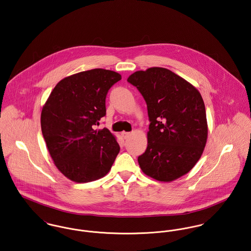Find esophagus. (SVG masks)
<instances>
[{
    "instance_id": "34e87169",
    "label": "esophagus",
    "mask_w": 251,
    "mask_h": 251,
    "mask_svg": "<svg viewBox=\"0 0 251 251\" xmlns=\"http://www.w3.org/2000/svg\"><path fill=\"white\" fill-rule=\"evenodd\" d=\"M130 135H131V134H130V133H128V132H122V133H121V135H122V137H123L124 139L128 138V137L130 136Z\"/></svg>"
}]
</instances>
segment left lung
Masks as SVG:
<instances>
[{
    "mask_svg": "<svg viewBox=\"0 0 251 251\" xmlns=\"http://www.w3.org/2000/svg\"><path fill=\"white\" fill-rule=\"evenodd\" d=\"M127 81L147 104L148 145L137 160L142 172L159 181H173L198 162L207 140L205 106L200 92L173 72L154 67Z\"/></svg>",
    "mask_w": 251,
    "mask_h": 251,
    "instance_id": "left-lung-1",
    "label": "left lung"
}]
</instances>
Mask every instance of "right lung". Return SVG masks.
I'll list each match as a JSON object with an SVG mask.
<instances>
[{"label":"right lung","mask_w":251,"mask_h":251,"mask_svg":"<svg viewBox=\"0 0 251 251\" xmlns=\"http://www.w3.org/2000/svg\"><path fill=\"white\" fill-rule=\"evenodd\" d=\"M121 79L94 69L62 79L41 113V128L58 170L78 183L97 180L111 170L119 145L108 129L95 130L106 115V96Z\"/></svg>","instance_id":"right-lung-1"}]
</instances>
